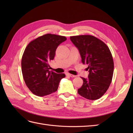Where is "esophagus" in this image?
<instances>
[{"instance_id":"obj_1","label":"esophagus","mask_w":133,"mask_h":133,"mask_svg":"<svg viewBox=\"0 0 133 133\" xmlns=\"http://www.w3.org/2000/svg\"><path fill=\"white\" fill-rule=\"evenodd\" d=\"M66 75H68V76H70V77H75V75H73V74H69V73H66Z\"/></svg>"}]
</instances>
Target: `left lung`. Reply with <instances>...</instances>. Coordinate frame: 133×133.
<instances>
[{
	"label": "left lung",
	"instance_id": "1",
	"mask_svg": "<svg viewBox=\"0 0 133 133\" xmlns=\"http://www.w3.org/2000/svg\"><path fill=\"white\" fill-rule=\"evenodd\" d=\"M71 41L78 48L83 64L89 70L88 78H82L83 84L78 94L87 99H98L109 87L114 72V62L109 47L94 36H71Z\"/></svg>",
	"mask_w": 133,
	"mask_h": 133
}]
</instances>
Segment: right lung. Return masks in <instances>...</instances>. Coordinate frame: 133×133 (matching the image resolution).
I'll list each match as a JSON object with an SVG mask.
<instances>
[{
  "label": "right lung",
  "mask_w": 133,
  "mask_h": 133,
  "mask_svg": "<svg viewBox=\"0 0 133 133\" xmlns=\"http://www.w3.org/2000/svg\"><path fill=\"white\" fill-rule=\"evenodd\" d=\"M64 36L46 34L31 41L25 48L22 59V71L27 87L36 95H49L58 90L59 84L65 77L64 73L49 71V62L53 60Z\"/></svg>",
  "instance_id": "add662e5"
}]
</instances>
